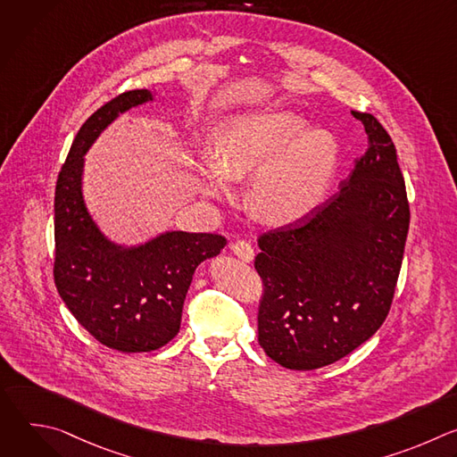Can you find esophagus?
<instances>
[{"label": "esophagus", "instance_id": "esophagus-1", "mask_svg": "<svg viewBox=\"0 0 457 457\" xmlns=\"http://www.w3.org/2000/svg\"><path fill=\"white\" fill-rule=\"evenodd\" d=\"M231 251H233L240 260H244V262H253L254 251H253V247H251L249 242H245V240H237V242L231 245Z\"/></svg>", "mask_w": 457, "mask_h": 457}]
</instances>
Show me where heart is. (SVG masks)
<instances>
[{"instance_id": "b5f03b06", "label": "heart", "mask_w": 457, "mask_h": 457, "mask_svg": "<svg viewBox=\"0 0 457 457\" xmlns=\"http://www.w3.org/2000/svg\"><path fill=\"white\" fill-rule=\"evenodd\" d=\"M212 161L203 175L208 197L224 199L228 180L254 177L253 210L273 222H293L323 201L338 168L340 145L328 129H311L296 112L258 110L215 129Z\"/></svg>"}]
</instances>
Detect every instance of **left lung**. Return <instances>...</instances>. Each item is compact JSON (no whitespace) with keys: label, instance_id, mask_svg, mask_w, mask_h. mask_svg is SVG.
I'll use <instances>...</instances> for the list:
<instances>
[{"label":"left lung","instance_id":"1","mask_svg":"<svg viewBox=\"0 0 457 457\" xmlns=\"http://www.w3.org/2000/svg\"><path fill=\"white\" fill-rule=\"evenodd\" d=\"M353 115L369 148L340 189L258 238V344L293 370L331 365L367 342L388 314L402 270L411 212L396 148L374 115Z\"/></svg>","mask_w":457,"mask_h":457}]
</instances>
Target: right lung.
<instances>
[{"label":"right lung","mask_w":457,"mask_h":457,"mask_svg":"<svg viewBox=\"0 0 457 457\" xmlns=\"http://www.w3.org/2000/svg\"><path fill=\"white\" fill-rule=\"evenodd\" d=\"M148 101L150 90H129L87 119L59 171L54 199L57 293L99 344L120 353H150L177 337L195 270L226 245L220 235L187 231L124 245L110 240L90 215L83 197L85 154L120 113Z\"/></svg>","instance_id":"1"}]
</instances>
